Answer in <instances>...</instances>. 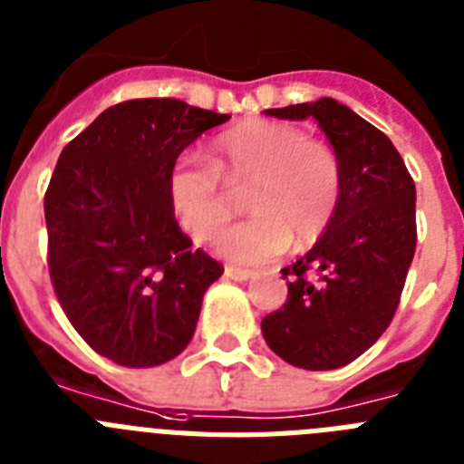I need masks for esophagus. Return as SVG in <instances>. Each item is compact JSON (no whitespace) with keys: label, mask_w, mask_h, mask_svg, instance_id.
<instances>
[{"label":"esophagus","mask_w":464,"mask_h":464,"mask_svg":"<svg viewBox=\"0 0 464 464\" xmlns=\"http://www.w3.org/2000/svg\"><path fill=\"white\" fill-rule=\"evenodd\" d=\"M225 276L232 278V281H248V278L256 276V272H251V269H241V267H225Z\"/></svg>","instance_id":"esophagus-1"}]
</instances>
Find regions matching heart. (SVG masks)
<instances>
[{"label":"heart","mask_w":464,"mask_h":464,"mask_svg":"<svg viewBox=\"0 0 464 464\" xmlns=\"http://www.w3.org/2000/svg\"><path fill=\"white\" fill-rule=\"evenodd\" d=\"M232 192H246L253 218L227 229L216 248L241 265H260L315 244L330 227L342 199L339 153L323 139L288 122L246 121L213 139L211 162L179 158L167 174V199L195 244L216 239L232 218Z\"/></svg>","instance_id":"heart-1"}]
</instances>
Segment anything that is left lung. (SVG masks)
Masks as SVG:
<instances>
[{"mask_svg": "<svg viewBox=\"0 0 464 464\" xmlns=\"http://www.w3.org/2000/svg\"><path fill=\"white\" fill-rule=\"evenodd\" d=\"M265 113L314 118L339 153L343 186L330 227L281 269L288 299L262 318V334L295 367L337 370L360 358L395 315L416 253V186L391 139L337 100Z\"/></svg>", "mask_w": 464, "mask_h": 464, "instance_id": "1", "label": "left lung"}]
</instances>
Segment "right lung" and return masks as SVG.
<instances>
[{"label":"right lung","mask_w":464,"mask_h":464,"mask_svg":"<svg viewBox=\"0 0 464 464\" xmlns=\"http://www.w3.org/2000/svg\"><path fill=\"white\" fill-rule=\"evenodd\" d=\"M227 113L130 100L67 143L44 197L57 302L92 351L155 367L190 343L223 265L192 248L167 199L176 158Z\"/></svg>","instance_id":"right-lung-1"}]
</instances>
